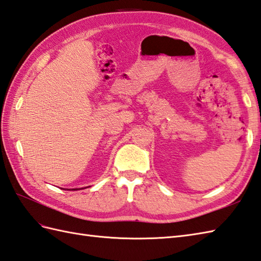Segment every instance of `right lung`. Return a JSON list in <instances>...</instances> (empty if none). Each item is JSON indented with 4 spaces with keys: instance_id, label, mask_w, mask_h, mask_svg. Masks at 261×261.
<instances>
[{
    "instance_id": "right-lung-1",
    "label": "right lung",
    "mask_w": 261,
    "mask_h": 261,
    "mask_svg": "<svg viewBox=\"0 0 261 261\" xmlns=\"http://www.w3.org/2000/svg\"><path fill=\"white\" fill-rule=\"evenodd\" d=\"M68 190H69V189H68ZM73 190H77V189H76V188H75V189H73Z\"/></svg>"
}]
</instances>
